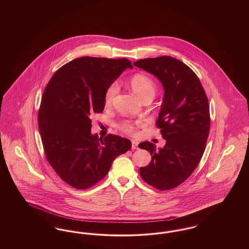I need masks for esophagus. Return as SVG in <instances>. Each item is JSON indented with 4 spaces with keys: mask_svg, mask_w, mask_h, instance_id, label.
<instances>
[{
    "mask_svg": "<svg viewBox=\"0 0 249 249\" xmlns=\"http://www.w3.org/2000/svg\"><path fill=\"white\" fill-rule=\"evenodd\" d=\"M131 148L132 149H138V142L132 141L131 142Z\"/></svg>",
    "mask_w": 249,
    "mask_h": 249,
    "instance_id": "1",
    "label": "esophagus"
}]
</instances>
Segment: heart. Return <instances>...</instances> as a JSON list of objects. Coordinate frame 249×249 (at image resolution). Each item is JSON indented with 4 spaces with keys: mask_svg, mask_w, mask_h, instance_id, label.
<instances>
[{
    "mask_svg": "<svg viewBox=\"0 0 249 249\" xmlns=\"http://www.w3.org/2000/svg\"><path fill=\"white\" fill-rule=\"evenodd\" d=\"M131 89L133 92L137 95L142 101L147 98H154L156 91H157V86L154 80L148 76L145 73H135L132 75L129 80ZM119 87L116 83L111 84L106 90L105 93V106L110 107L114 101L115 96L118 93ZM142 125V122L132 123L130 121H123L119 124V129L128 134H135L136 127Z\"/></svg>",
    "mask_w": 249,
    "mask_h": 249,
    "instance_id": "1",
    "label": "heart"
}]
</instances>
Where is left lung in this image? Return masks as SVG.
I'll return each mask as SVG.
<instances>
[{"mask_svg":"<svg viewBox=\"0 0 249 249\" xmlns=\"http://www.w3.org/2000/svg\"><path fill=\"white\" fill-rule=\"evenodd\" d=\"M136 67L154 74L164 88V98L156 121L165 145L159 150L150 142L139 143L152 156L140 168L142 180L160 190L175 189L190 178L205 150L210 130L208 98L196 73L169 56L139 59Z\"/></svg>","mask_w":249,"mask_h":249,"instance_id":"8db88e82","label":"left lung"}]
</instances>
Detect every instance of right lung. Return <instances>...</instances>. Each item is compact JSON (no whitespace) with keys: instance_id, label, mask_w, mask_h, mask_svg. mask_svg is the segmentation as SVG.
Returning a JSON list of instances; mask_svg holds the SVG:
<instances>
[{"instance_id":"right-lung-1","label":"right lung","mask_w":249,"mask_h":249,"mask_svg":"<svg viewBox=\"0 0 249 249\" xmlns=\"http://www.w3.org/2000/svg\"><path fill=\"white\" fill-rule=\"evenodd\" d=\"M130 60L82 57L50 78L38 112V127L48 163L65 183L87 190L108 174L113 160L131 148L115 134L90 133L91 118L105 109V93Z\"/></svg>"}]
</instances>
